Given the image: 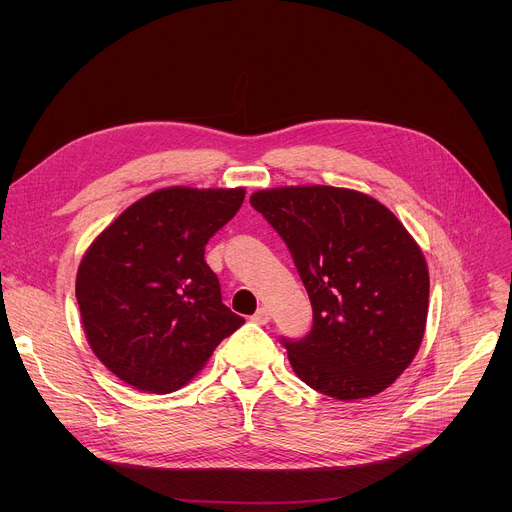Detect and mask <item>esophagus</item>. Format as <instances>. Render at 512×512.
Segmentation results:
<instances>
[{"instance_id": "34e87169", "label": "esophagus", "mask_w": 512, "mask_h": 512, "mask_svg": "<svg viewBox=\"0 0 512 512\" xmlns=\"http://www.w3.org/2000/svg\"><path fill=\"white\" fill-rule=\"evenodd\" d=\"M269 318H271V316H269V310H267V308H259L251 320H253L255 324H267Z\"/></svg>"}]
</instances>
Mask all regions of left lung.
Wrapping results in <instances>:
<instances>
[{
	"label": "left lung",
	"instance_id": "8db88e82",
	"mask_svg": "<svg viewBox=\"0 0 512 512\" xmlns=\"http://www.w3.org/2000/svg\"><path fill=\"white\" fill-rule=\"evenodd\" d=\"M251 204L285 241L312 302L310 334L283 342L294 373L340 401L391 387L425 334L429 271L417 241L350 188H265Z\"/></svg>",
	"mask_w": 512,
	"mask_h": 512
}]
</instances>
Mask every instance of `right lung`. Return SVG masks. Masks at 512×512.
I'll use <instances>...</instances> for the list:
<instances>
[{
    "instance_id": "1",
    "label": "right lung",
    "mask_w": 512,
    "mask_h": 512,
    "mask_svg": "<svg viewBox=\"0 0 512 512\" xmlns=\"http://www.w3.org/2000/svg\"><path fill=\"white\" fill-rule=\"evenodd\" d=\"M243 200L241 186L160 188L89 245L77 271L83 330L95 356L133 389L178 391L245 324L204 261L208 239Z\"/></svg>"
}]
</instances>
